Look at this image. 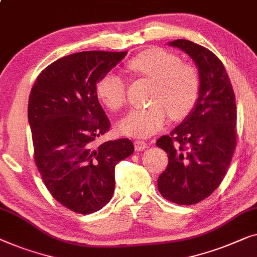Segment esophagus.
<instances>
[{
    "label": "esophagus",
    "mask_w": 257,
    "mask_h": 257,
    "mask_svg": "<svg viewBox=\"0 0 257 257\" xmlns=\"http://www.w3.org/2000/svg\"><path fill=\"white\" fill-rule=\"evenodd\" d=\"M134 146H135V149H136L137 151H143V150L147 148V143L144 142V141L136 140L135 142H134Z\"/></svg>",
    "instance_id": "34e87169"
}]
</instances>
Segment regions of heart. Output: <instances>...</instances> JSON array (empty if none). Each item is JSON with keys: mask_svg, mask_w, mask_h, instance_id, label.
Returning <instances> with one entry per match:
<instances>
[{"mask_svg": "<svg viewBox=\"0 0 257 257\" xmlns=\"http://www.w3.org/2000/svg\"><path fill=\"white\" fill-rule=\"evenodd\" d=\"M134 75L154 81L151 104L133 109L120 123L125 135L148 137L160 132L168 120H183L196 107L200 94V75L192 64L182 63L179 56L164 49L151 48L140 52L127 63ZM96 93L111 110L127 103V82L116 73H107L97 81Z\"/></svg>", "mask_w": 257, "mask_h": 257, "instance_id": "1", "label": "heart"}]
</instances>
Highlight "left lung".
Instances as JSON below:
<instances>
[{
  "instance_id": "8db88e82",
  "label": "left lung",
  "mask_w": 257,
  "mask_h": 257,
  "mask_svg": "<svg viewBox=\"0 0 257 257\" xmlns=\"http://www.w3.org/2000/svg\"><path fill=\"white\" fill-rule=\"evenodd\" d=\"M170 46L192 58L201 85L189 116L157 140V147L169 158L157 185L166 200L193 205L218 189L232 161L236 147L235 95L225 66L212 51L186 39H177Z\"/></svg>"
}]
</instances>
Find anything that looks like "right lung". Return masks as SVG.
Here are the masks:
<instances>
[{"mask_svg": "<svg viewBox=\"0 0 257 257\" xmlns=\"http://www.w3.org/2000/svg\"><path fill=\"white\" fill-rule=\"evenodd\" d=\"M127 55L84 51L45 67L29 96L34 160L46 189L71 211L91 214L111 199L115 166L134 153L128 139L95 141L110 128L96 84Z\"/></svg>", "mask_w": 257, "mask_h": 257, "instance_id": "1", "label": "right lung"}]
</instances>
